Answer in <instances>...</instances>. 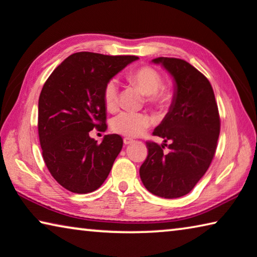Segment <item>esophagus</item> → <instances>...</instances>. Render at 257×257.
Returning a JSON list of instances; mask_svg holds the SVG:
<instances>
[{"instance_id":"1","label":"esophagus","mask_w":257,"mask_h":257,"mask_svg":"<svg viewBox=\"0 0 257 257\" xmlns=\"http://www.w3.org/2000/svg\"><path fill=\"white\" fill-rule=\"evenodd\" d=\"M133 142H134V141L132 140V138H129V137H124V138H123V143H124V145L132 144Z\"/></svg>"}]
</instances>
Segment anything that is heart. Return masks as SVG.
I'll use <instances>...</instances> for the list:
<instances>
[{"mask_svg": "<svg viewBox=\"0 0 257 257\" xmlns=\"http://www.w3.org/2000/svg\"><path fill=\"white\" fill-rule=\"evenodd\" d=\"M130 82L137 85L146 95V104L159 111H165L174 101V91L168 85H164L160 73L151 66H142L128 74ZM103 99L108 111H115L119 106V88L115 80H109L105 84ZM152 123V119L145 112L122 111L111 121L113 132L127 137H136L143 134Z\"/></svg>", "mask_w": 257, "mask_h": 257, "instance_id": "heart-1", "label": "heart"}]
</instances>
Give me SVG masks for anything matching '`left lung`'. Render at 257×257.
I'll return each mask as SVG.
<instances>
[{"label":"left lung","instance_id":"obj_1","mask_svg":"<svg viewBox=\"0 0 257 257\" xmlns=\"http://www.w3.org/2000/svg\"><path fill=\"white\" fill-rule=\"evenodd\" d=\"M176 82L174 101L153 135L165 145L146 142L148 157L140 168L141 180L151 193L161 198L183 197L192 191L213 161L221 119L213 87L190 63L159 57ZM169 151H164L165 146Z\"/></svg>","mask_w":257,"mask_h":257}]
</instances>
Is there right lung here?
I'll use <instances>...</instances> for the list:
<instances>
[{
	"mask_svg": "<svg viewBox=\"0 0 257 257\" xmlns=\"http://www.w3.org/2000/svg\"><path fill=\"white\" fill-rule=\"evenodd\" d=\"M138 59L137 56H107L76 52L55 68L39 98V138L51 176L73 193L98 189L111 172L123 141L105 135L100 144L92 129H106L105 84Z\"/></svg>",
	"mask_w": 257,
	"mask_h": 257,
	"instance_id": "add662e5",
	"label": "right lung"
}]
</instances>
